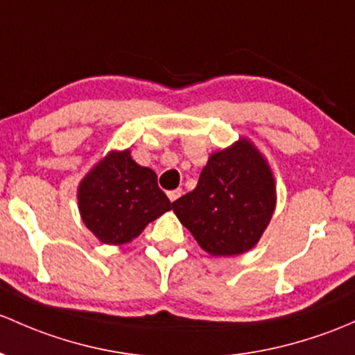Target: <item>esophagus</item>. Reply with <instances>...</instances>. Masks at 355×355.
Segmentation results:
<instances>
[{"instance_id": "1", "label": "esophagus", "mask_w": 355, "mask_h": 355, "mask_svg": "<svg viewBox=\"0 0 355 355\" xmlns=\"http://www.w3.org/2000/svg\"><path fill=\"white\" fill-rule=\"evenodd\" d=\"M182 196V189H177V190H170V192H168V199L171 200V202H175V200L178 199V197Z\"/></svg>"}]
</instances>
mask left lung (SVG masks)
Masks as SVG:
<instances>
[{"instance_id": "8db88e82", "label": "left lung", "mask_w": 355, "mask_h": 355, "mask_svg": "<svg viewBox=\"0 0 355 355\" xmlns=\"http://www.w3.org/2000/svg\"><path fill=\"white\" fill-rule=\"evenodd\" d=\"M200 248L214 257L248 252L259 243L275 209L270 166L248 139L212 153L199 184L171 204Z\"/></svg>"}]
</instances>
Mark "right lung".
Segmentation results:
<instances>
[{"instance_id": "add662e5", "label": "right lung", "mask_w": 355, "mask_h": 355, "mask_svg": "<svg viewBox=\"0 0 355 355\" xmlns=\"http://www.w3.org/2000/svg\"><path fill=\"white\" fill-rule=\"evenodd\" d=\"M78 207L85 226L107 245H124L149 223L170 211L171 202L151 168L130 158V151H110L81 180Z\"/></svg>"}]
</instances>
